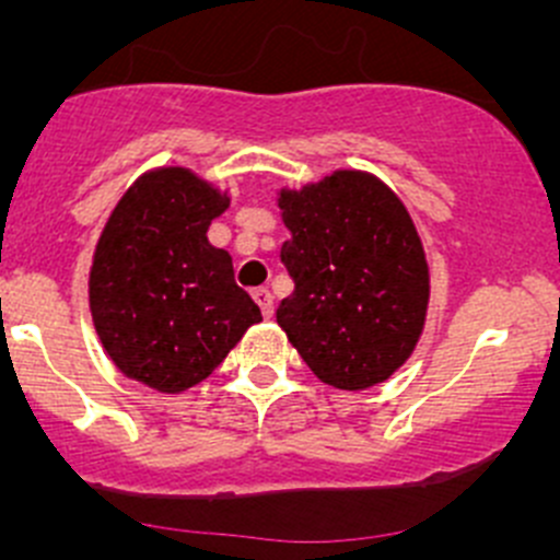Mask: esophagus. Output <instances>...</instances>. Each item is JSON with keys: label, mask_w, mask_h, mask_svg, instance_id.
<instances>
[{"label": "esophagus", "mask_w": 560, "mask_h": 560, "mask_svg": "<svg viewBox=\"0 0 560 560\" xmlns=\"http://www.w3.org/2000/svg\"><path fill=\"white\" fill-rule=\"evenodd\" d=\"M254 301H257V306L262 308V316H273V295H270V290H254Z\"/></svg>", "instance_id": "1"}]
</instances>
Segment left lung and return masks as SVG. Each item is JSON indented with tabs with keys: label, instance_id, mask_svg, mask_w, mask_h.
I'll list each match as a JSON object with an SVG mask.
<instances>
[{
	"label": "left lung",
	"instance_id": "left-lung-1",
	"mask_svg": "<svg viewBox=\"0 0 560 560\" xmlns=\"http://www.w3.org/2000/svg\"><path fill=\"white\" fill-rule=\"evenodd\" d=\"M292 233L281 262L295 292L276 322L316 380L365 389L415 352L428 312V262L404 202L380 178L336 171L279 195Z\"/></svg>",
	"mask_w": 560,
	"mask_h": 560
}]
</instances>
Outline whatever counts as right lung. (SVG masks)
Listing matches in <instances>:
<instances>
[{
    "label": "right lung",
    "instance_id": "obj_1",
    "mask_svg": "<svg viewBox=\"0 0 560 560\" xmlns=\"http://www.w3.org/2000/svg\"><path fill=\"white\" fill-rule=\"evenodd\" d=\"M230 197L186 167L145 173L107 219L89 273V306L121 374L184 393L219 369L259 306L206 233Z\"/></svg>",
    "mask_w": 560,
    "mask_h": 560
}]
</instances>
